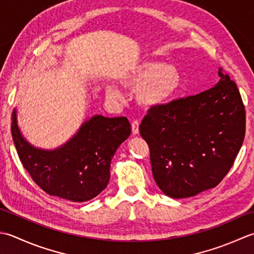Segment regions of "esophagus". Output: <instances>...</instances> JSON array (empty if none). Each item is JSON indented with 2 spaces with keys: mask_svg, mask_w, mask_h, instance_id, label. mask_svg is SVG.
<instances>
[{
  "mask_svg": "<svg viewBox=\"0 0 254 254\" xmlns=\"http://www.w3.org/2000/svg\"><path fill=\"white\" fill-rule=\"evenodd\" d=\"M131 131H132V134L139 133V122L138 121H133L131 123Z\"/></svg>",
  "mask_w": 254,
  "mask_h": 254,
  "instance_id": "esophagus-1",
  "label": "esophagus"
}]
</instances>
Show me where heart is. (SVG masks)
<instances>
[{
    "label": "heart",
    "mask_w": 254,
    "mask_h": 254,
    "mask_svg": "<svg viewBox=\"0 0 254 254\" xmlns=\"http://www.w3.org/2000/svg\"><path fill=\"white\" fill-rule=\"evenodd\" d=\"M120 83L127 89L137 90L139 104L156 107L169 102L182 83V75L175 65L160 60H142L120 76ZM106 96L120 101L122 93L115 85L105 86Z\"/></svg>",
    "instance_id": "obj_1"
}]
</instances>
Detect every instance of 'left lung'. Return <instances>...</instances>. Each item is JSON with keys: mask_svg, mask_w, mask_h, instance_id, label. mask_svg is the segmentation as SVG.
I'll use <instances>...</instances> for the list:
<instances>
[{"mask_svg": "<svg viewBox=\"0 0 254 254\" xmlns=\"http://www.w3.org/2000/svg\"><path fill=\"white\" fill-rule=\"evenodd\" d=\"M215 86L150 107L139 126L152 175L172 198L192 197L218 185L235 162L246 133L237 84L219 69Z\"/></svg>", "mask_w": 254, "mask_h": 254, "instance_id": "1", "label": "left lung"}]
</instances>
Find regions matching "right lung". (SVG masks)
<instances>
[{
    "label": "right lung",
    "mask_w": 254,
    "mask_h": 254,
    "mask_svg": "<svg viewBox=\"0 0 254 254\" xmlns=\"http://www.w3.org/2000/svg\"><path fill=\"white\" fill-rule=\"evenodd\" d=\"M11 130L23 167L41 190L71 201H86L107 186L112 158L130 134V124L126 117L95 115L64 146L43 150L20 133L14 108Z\"/></svg>",
    "instance_id": "obj_1"
}]
</instances>
